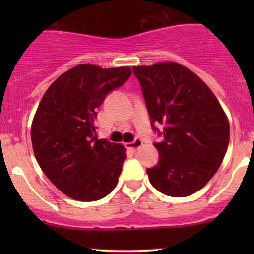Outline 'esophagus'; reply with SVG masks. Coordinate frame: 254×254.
<instances>
[{
  "label": "esophagus",
  "mask_w": 254,
  "mask_h": 254,
  "mask_svg": "<svg viewBox=\"0 0 254 254\" xmlns=\"http://www.w3.org/2000/svg\"><path fill=\"white\" fill-rule=\"evenodd\" d=\"M142 145H143L142 140L135 139L132 142L127 143V150H130V151H137L140 147H141Z\"/></svg>",
  "instance_id": "esophagus-1"
}]
</instances>
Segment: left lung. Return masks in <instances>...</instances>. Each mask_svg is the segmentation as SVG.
Masks as SVG:
<instances>
[{
    "instance_id": "8db88e82",
    "label": "left lung",
    "mask_w": 254,
    "mask_h": 254,
    "mask_svg": "<svg viewBox=\"0 0 254 254\" xmlns=\"http://www.w3.org/2000/svg\"><path fill=\"white\" fill-rule=\"evenodd\" d=\"M153 130L160 161L147 168L151 184L182 198L200 190L221 165L230 141V124L221 104L198 75L175 61L134 66Z\"/></svg>"
}]
</instances>
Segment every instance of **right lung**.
Segmentation results:
<instances>
[{
    "instance_id": "1",
    "label": "right lung",
    "mask_w": 254,
    "mask_h": 254,
    "mask_svg": "<svg viewBox=\"0 0 254 254\" xmlns=\"http://www.w3.org/2000/svg\"><path fill=\"white\" fill-rule=\"evenodd\" d=\"M130 75L129 66L81 64L50 84L35 112L30 131L35 158L54 186L75 200H99L117 187L125 147L98 140L94 119L108 92Z\"/></svg>"
}]
</instances>
